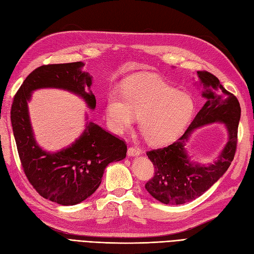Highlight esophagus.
Instances as JSON below:
<instances>
[{"label":"esophagus","mask_w":254,"mask_h":254,"mask_svg":"<svg viewBox=\"0 0 254 254\" xmlns=\"http://www.w3.org/2000/svg\"><path fill=\"white\" fill-rule=\"evenodd\" d=\"M140 152H141L140 148L137 146H130L127 151L128 156H137V155H139Z\"/></svg>","instance_id":"esophagus-1"}]
</instances>
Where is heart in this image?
Wrapping results in <instances>:
<instances>
[{
  "label": "heart",
  "mask_w": 254,
  "mask_h": 254,
  "mask_svg": "<svg viewBox=\"0 0 254 254\" xmlns=\"http://www.w3.org/2000/svg\"><path fill=\"white\" fill-rule=\"evenodd\" d=\"M122 95L112 92L107 100L106 116L115 131L130 128L139 116V129L153 145L166 144L178 138L193 121L195 99L178 90L162 78L137 75L124 83Z\"/></svg>",
  "instance_id": "heart-1"
}]
</instances>
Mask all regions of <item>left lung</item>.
<instances>
[{
	"instance_id": "left-lung-1",
	"label": "left lung",
	"mask_w": 254,
	"mask_h": 254,
	"mask_svg": "<svg viewBox=\"0 0 254 254\" xmlns=\"http://www.w3.org/2000/svg\"><path fill=\"white\" fill-rule=\"evenodd\" d=\"M197 74L207 88L202 94L207 98L205 106L174 143L146 152L155 172L145 183V189L154 198L166 205H182L201 196L224 175L236 153L241 113L238 99L227 91L213 74L208 71H197ZM215 121L226 123L230 135L219 159L209 166L190 163L184 144L191 131L197 127Z\"/></svg>"
}]
</instances>
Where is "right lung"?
Instances as JSON below:
<instances>
[{"instance_id": "right-lung-1", "label": "right lung", "mask_w": 254, "mask_h": 254, "mask_svg": "<svg viewBox=\"0 0 254 254\" xmlns=\"http://www.w3.org/2000/svg\"><path fill=\"white\" fill-rule=\"evenodd\" d=\"M84 64H44L23 80L14 97L10 121L18 155L28 181L38 193L59 205L72 206L88 198L99 188L106 167L126 157L127 144L94 123L75 143L55 154L43 151L33 138L27 101L38 88L55 87L70 90L85 99L90 109L96 98L90 87L91 77L80 71Z\"/></svg>"}]
</instances>
